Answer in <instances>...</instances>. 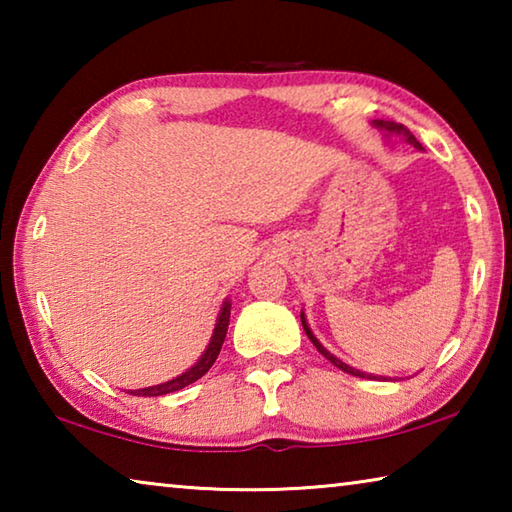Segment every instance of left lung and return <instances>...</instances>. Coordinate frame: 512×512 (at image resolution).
Wrapping results in <instances>:
<instances>
[{
    "mask_svg": "<svg viewBox=\"0 0 512 512\" xmlns=\"http://www.w3.org/2000/svg\"><path fill=\"white\" fill-rule=\"evenodd\" d=\"M372 126L375 128H379L381 133H384L388 140H391V137H400V140H404L406 144H411V146H415V149H420L422 151V144L415 140L413 137V133L409 131V128L406 126H402V124H397V121H384V119H372ZM300 320H302V327H305V334L309 336V341L316 345V350L323 354V357L327 359V361H332L336 368H341L343 372H348V375H354V377H363V379H386V377H377V375H368V372H363V370H357V368H352V366H348V363L345 361H341L339 357H334L332 352H329L323 343H320L316 336H314V332H311V327H309V323H307V316H305V311H300Z\"/></svg>",
    "mask_w": 512,
    "mask_h": 512,
    "instance_id": "obj_1",
    "label": "left lung"
}]
</instances>
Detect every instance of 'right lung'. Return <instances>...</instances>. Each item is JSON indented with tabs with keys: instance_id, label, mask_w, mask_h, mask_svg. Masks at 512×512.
I'll list each match as a JSON object with an SVG mask.
<instances>
[{
	"instance_id": "1",
	"label": "right lung",
	"mask_w": 512,
	"mask_h": 512,
	"mask_svg": "<svg viewBox=\"0 0 512 512\" xmlns=\"http://www.w3.org/2000/svg\"><path fill=\"white\" fill-rule=\"evenodd\" d=\"M230 309H232V302L225 298L223 305L219 309V316H216V325H214V332H212V339L207 343L205 352L201 354V359H198L192 368L185 370L183 375L173 377L169 381H164V384H155V386H146V388H137V391H128L133 395H140V397H158V395H169V393H176L180 388H185L189 384H194L196 379H201L207 370L212 368V363L216 361L221 352V345L225 341V332H228V323H230Z\"/></svg>"
}]
</instances>
